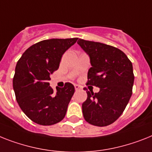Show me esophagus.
Segmentation results:
<instances>
[{
    "label": "esophagus",
    "mask_w": 152,
    "mask_h": 152,
    "mask_svg": "<svg viewBox=\"0 0 152 152\" xmlns=\"http://www.w3.org/2000/svg\"><path fill=\"white\" fill-rule=\"evenodd\" d=\"M75 90H76V91H78V90L81 89V87H80V86H79V85H75Z\"/></svg>",
    "instance_id": "1"
}]
</instances>
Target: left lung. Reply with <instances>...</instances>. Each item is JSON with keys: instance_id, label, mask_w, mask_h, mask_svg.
<instances>
[{"instance_id": "8db88e82", "label": "left lung", "mask_w": 152, "mask_h": 152, "mask_svg": "<svg viewBox=\"0 0 152 152\" xmlns=\"http://www.w3.org/2000/svg\"><path fill=\"white\" fill-rule=\"evenodd\" d=\"M77 44L90 57L87 85L100 88L97 93L86 91L84 118L94 126H108L120 117L131 97L134 81L132 63L114 46L81 39Z\"/></svg>"}]
</instances>
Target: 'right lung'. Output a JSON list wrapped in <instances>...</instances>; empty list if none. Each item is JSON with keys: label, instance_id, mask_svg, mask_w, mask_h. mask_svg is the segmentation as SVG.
Listing matches in <instances>:
<instances>
[{"label": "right lung", "instance_id": "add662e5", "mask_svg": "<svg viewBox=\"0 0 152 152\" xmlns=\"http://www.w3.org/2000/svg\"><path fill=\"white\" fill-rule=\"evenodd\" d=\"M77 38L51 39L40 41L25 51L18 60L13 88L21 110L36 124L50 126L64 118L75 93L71 83L53 91L49 81L59 67L63 54Z\"/></svg>", "mask_w": 152, "mask_h": 152}]
</instances>
